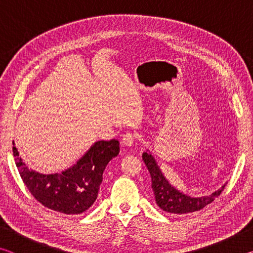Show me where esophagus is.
I'll list each match as a JSON object with an SVG mask.
<instances>
[{
    "label": "esophagus",
    "mask_w": 253,
    "mask_h": 253,
    "mask_svg": "<svg viewBox=\"0 0 253 253\" xmlns=\"http://www.w3.org/2000/svg\"><path fill=\"white\" fill-rule=\"evenodd\" d=\"M136 140H137V135L131 131H127L123 137V142L126 145V146H131V145L134 144Z\"/></svg>",
    "instance_id": "obj_1"
}]
</instances>
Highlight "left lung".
I'll return each mask as SVG.
<instances>
[{
    "label": "left lung",
    "mask_w": 253,
    "mask_h": 253,
    "mask_svg": "<svg viewBox=\"0 0 253 253\" xmlns=\"http://www.w3.org/2000/svg\"><path fill=\"white\" fill-rule=\"evenodd\" d=\"M143 161L146 164L152 177V188L155 196L156 204L163 211L173 214H186L200 211L207 205L211 204L217 196H220L225 185L222 186L209 196L204 198H191L178 192L168 182L162 174L154 157L147 152L143 153Z\"/></svg>",
    "instance_id": "1"
}]
</instances>
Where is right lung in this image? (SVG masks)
<instances>
[{
	"label": "right lung",
	"instance_id": "obj_1",
	"mask_svg": "<svg viewBox=\"0 0 253 253\" xmlns=\"http://www.w3.org/2000/svg\"><path fill=\"white\" fill-rule=\"evenodd\" d=\"M118 154L117 139L100 140L72 168L60 174L43 175L25 166L13 143L15 165L30 193L43 207L68 215L80 214L91 207L107 164Z\"/></svg>",
	"mask_w": 253,
	"mask_h": 253
}]
</instances>
